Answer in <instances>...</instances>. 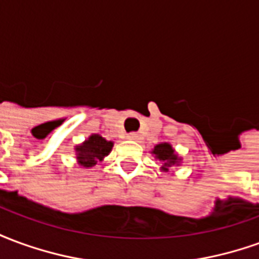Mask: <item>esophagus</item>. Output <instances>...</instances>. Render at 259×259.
<instances>
[{
	"label": "esophagus",
	"instance_id": "1",
	"mask_svg": "<svg viewBox=\"0 0 259 259\" xmlns=\"http://www.w3.org/2000/svg\"><path fill=\"white\" fill-rule=\"evenodd\" d=\"M127 139H129V140H140V136L133 132V133H129V135H127Z\"/></svg>",
	"mask_w": 259,
	"mask_h": 259
}]
</instances>
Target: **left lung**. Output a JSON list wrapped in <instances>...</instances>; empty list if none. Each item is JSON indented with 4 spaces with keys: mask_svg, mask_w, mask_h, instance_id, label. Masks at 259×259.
I'll use <instances>...</instances> for the list:
<instances>
[{
    "mask_svg": "<svg viewBox=\"0 0 259 259\" xmlns=\"http://www.w3.org/2000/svg\"><path fill=\"white\" fill-rule=\"evenodd\" d=\"M152 154H155V157L159 161H162V169H165V170H168L172 166H175L180 161L178 155L175 154V150L172 148V146L168 144V143H162V144L155 146Z\"/></svg>",
    "mask_w": 259,
    "mask_h": 259,
    "instance_id": "1",
    "label": "left lung"
}]
</instances>
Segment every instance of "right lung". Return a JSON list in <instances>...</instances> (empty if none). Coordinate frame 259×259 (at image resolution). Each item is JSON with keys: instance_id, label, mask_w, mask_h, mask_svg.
I'll return each instance as SVG.
<instances>
[{"instance_id": "1", "label": "right lung", "mask_w": 259, "mask_h": 259, "mask_svg": "<svg viewBox=\"0 0 259 259\" xmlns=\"http://www.w3.org/2000/svg\"><path fill=\"white\" fill-rule=\"evenodd\" d=\"M112 141H107L100 135L90 136L89 140H85L81 146L76 147L77 161L81 166L91 168L102 158L107 157L112 150Z\"/></svg>"}]
</instances>
